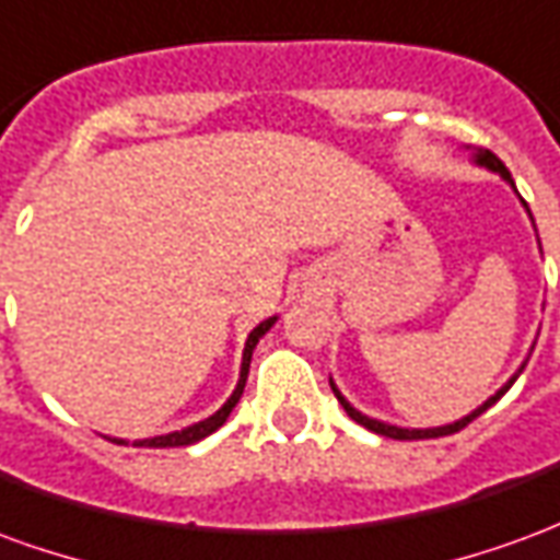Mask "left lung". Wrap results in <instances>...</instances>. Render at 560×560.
I'll return each mask as SVG.
<instances>
[{"instance_id":"8db88e82","label":"left lung","mask_w":560,"mask_h":560,"mask_svg":"<svg viewBox=\"0 0 560 560\" xmlns=\"http://www.w3.org/2000/svg\"><path fill=\"white\" fill-rule=\"evenodd\" d=\"M474 161H477L480 167H489V171L501 173V176H504L506 183L513 185V176H510V171H506V167H504V161L498 159L494 152H489V149H477V155H474ZM522 203H525V200H522ZM525 209H528V203H525ZM522 369H525V363H522ZM522 369H518V372H522ZM518 372H516V375H513V377H510V381H506L504 387H501V389H498V393H494L492 399L482 401V405H480V408H477V411H470L468 417H462V420L450 422V425H438V429H399V425H389V422L372 420V417H365V413L357 411V408H353L351 401L345 399V396H341L339 389H336V384H332V381H329V387H332V393H336V399L341 401V408L348 411V417H351L353 422H360V425H365L369 432L384 434V438H396V441H420V438H444V434H453V432H458V429H465L468 422L477 420V417H480L482 411H489V408H492L494 401L501 399V396H504L506 389L513 387V381H516V377H518Z\"/></svg>"}]
</instances>
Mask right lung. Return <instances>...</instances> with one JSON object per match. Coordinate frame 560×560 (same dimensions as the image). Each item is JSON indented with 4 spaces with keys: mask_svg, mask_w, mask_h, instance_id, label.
I'll return each mask as SVG.
<instances>
[{
    "mask_svg": "<svg viewBox=\"0 0 560 560\" xmlns=\"http://www.w3.org/2000/svg\"><path fill=\"white\" fill-rule=\"evenodd\" d=\"M276 324V317H267L264 324H257L252 332H248V339H245V351H243V369H240V381H236V389H233V396L224 405H221L219 411L207 417V420L195 422V425H188L183 432H171V434H159V438H147V441H138V446H188L197 444L200 438H207L212 434L219 425H224V420L231 417V411L236 408V401L243 396L245 389V377H248V365H252V351H255V345L260 341V336L267 332L269 327ZM116 444H126V441H116Z\"/></svg>",
    "mask_w": 560,
    "mask_h": 560,
    "instance_id": "add662e5",
    "label": "right lung"
}]
</instances>
